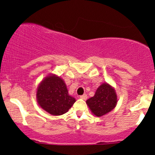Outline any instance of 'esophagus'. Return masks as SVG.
Masks as SVG:
<instances>
[{
	"instance_id": "1",
	"label": "esophagus",
	"mask_w": 155,
	"mask_h": 155,
	"mask_svg": "<svg viewBox=\"0 0 155 155\" xmlns=\"http://www.w3.org/2000/svg\"><path fill=\"white\" fill-rule=\"evenodd\" d=\"M80 97H81V99H83V100H87V95L86 94H84V95L80 96Z\"/></svg>"
}]
</instances>
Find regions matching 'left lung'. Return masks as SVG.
I'll use <instances>...</instances> for the list:
<instances>
[{
    "label": "left lung",
    "mask_w": 155,
    "mask_h": 155,
    "mask_svg": "<svg viewBox=\"0 0 155 155\" xmlns=\"http://www.w3.org/2000/svg\"><path fill=\"white\" fill-rule=\"evenodd\" d=\"M86 103L94 115L102 117L116 107V92L111 85L104 83L97 89L95 95L89 98Z\"/></svg>",
    "instance_id": "8db88e82"
}]
</instances>
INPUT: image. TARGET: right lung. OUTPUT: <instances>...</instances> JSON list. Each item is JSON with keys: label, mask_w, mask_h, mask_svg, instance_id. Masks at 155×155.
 <instances>
[{"label": "right lung", "mask_w": 155, "mask_h": 155, "mask_svg": "<svg viewBox=\"0 0 155 155\" xmlns=\"http://www.w3.org/2000/svg\"><path fill=\"white\" fill-rule=\"evenodd\" d=\"M36 98L39 106L54 116L66 113L76 102L68 95L63 80L54 74H49L39 84Z\"/></svg>", "instance_id": "add662e5"}]
</instances>
